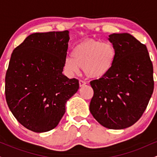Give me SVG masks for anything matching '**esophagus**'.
Here are the masks:
<instances>
[{"instance_id": "34e87169", "label": "esophagus", "mask_w": 157, "mask_h": 157, "mask_svg": "<svg viewBox=\"0 0 157 157\" xmlns=\"http://www.w3.org/2000/svg\"><path fill=\"white\" fill-rule=\"evenodd\" d=\"M87 84V82H86V81L84 80H80L79 81V85H80V87H82V86H84L85 85Z\"/></svg>"}]
</instances>
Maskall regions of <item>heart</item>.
Returning <instances> with one entry per match:
<instances>
[{
  "label": "heart",
  "mask_w": 157,
  "mask_h": 157,
  "mask_svg": "<svg viewBox=\"0 0 157 157\" xmlns=\"http://www.w3.org/2000/svg\"><path fill=\"white\" fill-rule=\"evenodd\" d=\"M117 58V51L111 43L87 40L73 48L71 57H66L63 66L68 75H74L83 68L89 78L104 77L112 69Z\"/></svg>",
  "instance_id": "1"
}]
</instances>
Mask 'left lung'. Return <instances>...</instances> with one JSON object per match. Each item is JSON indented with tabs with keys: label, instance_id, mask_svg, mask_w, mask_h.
<instances>
[{
	"label": "left lung",
	"instance_id": "obj_1",
	"mask_svg": "<svg viewBox=\"0 0 157 157\" xmlns=\"http://www.w3.org/2000/svg\"><path fill=\"white\" fill-rule=\"evenodd\" d=\"M117 58L112 69L90 82L94 96L89 110L100 125L109 129L133 125L146 109L154 91V69L145 45L128 33L111 34Z\"/></svg>",
	"mask_w": 157,
	"mask_h": 157
}]
</instances>
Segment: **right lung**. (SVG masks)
Returning a JSON list of instances; mask_svg holds the SVG:
<instances>
[{
  "instance_id": "add662e5",
  "label": "right lung",
  "mask_w": 157,
  "mask_h": 157,
  "mask_svg": "<svg viewBox=\"0 0 157 157\" xmlns=\"http://www.w3.org/2000/svg\"><path fill=\"white\" fill-rule=\"evenodd\" d=\"M69 32L33 33L11 56L5 94L11 112L21 125L37 133L58 125L66 103L79 89L77 79L63 75Z\"/></svg>"
}]
</instances>
